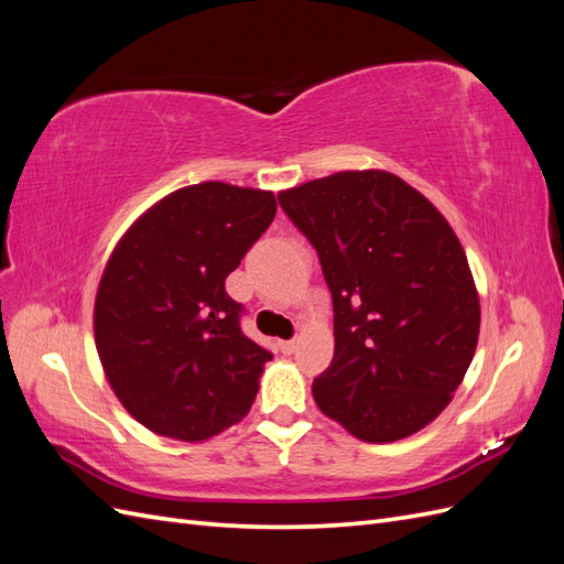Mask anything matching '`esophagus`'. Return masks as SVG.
Listing matches in <instances>:
<instances>
[{
  "mask_svg": "<svg viewBox=\"0 0 564 564\" xmlns=\"http://www.w3.org/2000/svg\"><path fill=\"white\" fill-rule=\"evenodd\" d=\"M280 348H282L284 355H292V352L296 350V340H294V338H292V340H282Z\"/></svg>",
  "mask_w": 564,
  "mask_h": 564,
  "instance_id": "esophagus-1",
  "label": "esophagus"
}]
</instances>
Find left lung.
<instances>
[{
  "label": "left lung",
  "mask_w": 564,
  "mask_h": 564,
  "mask_svg": "<svg viewBox=\"0 0 564 564\" xmlns=\"http://www.w3.org/2000/svg\"><path fill=\"white\" fill-rule=\"evenodd\" d=\"M334 301V360L313 381L322 414L362 442L440 416L480 336V296L456 232L416 187L365 169L282 191Z\"/></svg>",
  "instance_id": "1"
}]
</instances>
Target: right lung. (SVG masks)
<instances>
[{
	"instance_id": "add662e5",
	"label": "right lung",
	"mask_w": 564,
	"mask_h": 564,
	"mask_svg": "<svg viewBox=\"0 0 564 564\" xmlns=\"http://www.w3.org/2000/svg\"><path fill=\"white\" fill-rule=\"evenodd\" d=\"M278 212L270 191L181 187L117 242L94 305L96 350L148 431L202 442L247 416L272 355L240 329L226 278Z\"/></svg>"
}]
</instances>
